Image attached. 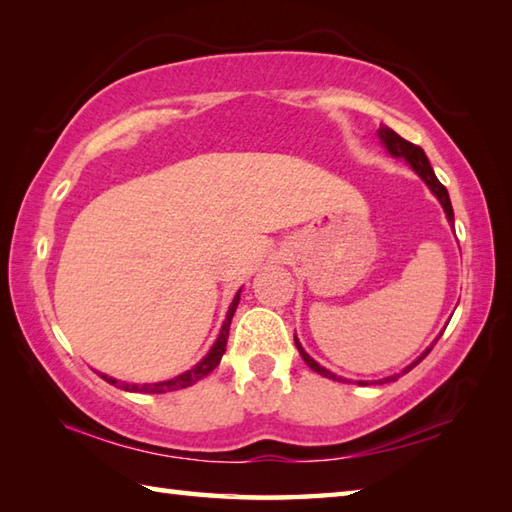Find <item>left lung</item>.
I'll return each instance as SVG.
<instances>
[{"label":"left lung","mask_w":512,"mask_h":512,"mask_svg":"<svg viewBox=\"0 0 512 512\" xmlns=\"http://www.w3.org/2000/svg\"><path fill=\"white\" fill-rule=\"evenodd\" d=\"M378 136H380V140H383L385 143V147H387V151L391 156H396V158H405L409 165L416 169V173L418 176L429 184V189L436 193V198L440 200V204L444 206V213H447V217H449V222H453V206H451V200H449V191H447V187H444V184L436 178V173H433V169H431V165H429V158L424 156V151H422V147H418V145H413V143H409V140H405L402 136H398L394 129H389V127H385V125H380V129H378ZM295 343H297V350H299V354L303 356V361L308 363V367L310 369H314V372L317 374H321V376H325V378H334L328 369L325 367H321L319 363H314L312 358L303 352V347H301V343L295 339ZM431 352V347L427 352H424L416 363L413 365H409L405 372H409V369H413L416 367L424 356H427ZM402 372V374H405ZM398 376H391V378H387V380H396ZM363 385V383H361Z\"/></svg>","instance_id":"8db88e82"}]
</instances>
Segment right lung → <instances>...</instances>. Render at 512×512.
<instances>
[{"mask_svg": "<svg viewBox=\"0 0 512 512\" xmlns=\"http://www.w3.org/2000/svg\"><path fill=\"white\" fill-rule=\"evenodd\" d=\"M239 292H242V290H239ZM239 292L235 295V299H233V303H231V308H228L226 321H224V325H222L220 336H217L215 345L211 347V352L206 354L198 365L191 367L189 372H184V374H180V376H176V378H171V380H162V383H151V385H129V383H118L116 378H110V376H105V374H101V378H103V380H107V383H110V385H116V387H121V389H125V391H145V394H167V391L184 389V387H189V385H193V383H198L200 378H204L206 374H211L213 369H215L217 365H220V361H222V354L226 352L228 328H231L233 314H235V310H237V303H239Z\"/></svg>", "mask_w": 512, "mask_h": 512, "instance_id": "1", "label": "right lung"}]
</instances>
